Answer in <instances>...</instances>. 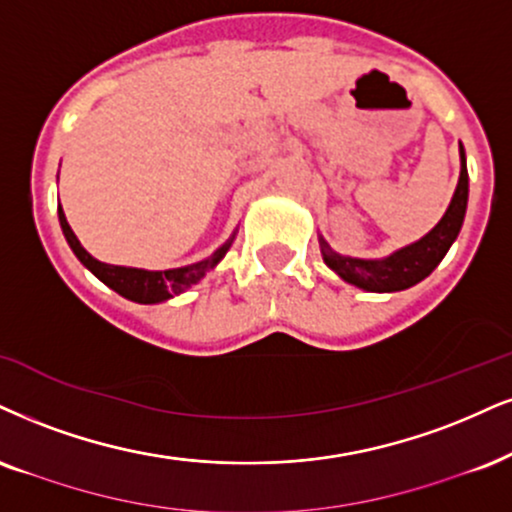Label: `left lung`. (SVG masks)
I'll use <instances>...</instances> for the list:
<instances>
[{"mask_svg":"<svg viewBox=\"0 0 512 512\" xmlns=\"http://www.w3.org/2000/svg\"><path fill=\"white\" fill-rule=\"evenodd\" d=\"M465 208H468V163H465V149L460 144V178L456 194H453L444 218L427 232L418 242L403 246L387 258H351L330 249V244L320 237V251L323 261L334 273L349 285L365 289V292H401L425 280L441 258L456 242L460 227H463Z\"/></svg>","mask_w":512,"mask_h":512,"instance_id":"1","label":"left lung"}]
</instances>
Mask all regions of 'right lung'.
Wrapping results in <instances>:
<instances>
[{
  "label": "right lung",
  "instance_id": "right-lung-1",
  "mask_svg": "<svg viewBox=\"0 0 512 512\" xmlns=\"http://www.w3.org/2000/svg\"><path fill=\"white\" fill-rule=\"evenodd\" d=\"M59 223L63 230V237H66L68 246L73 249V254L78 256V261L85 266L87 270H92L94 277L104 282L106 287H111L113 292H118L125 299L137 301V304H161V301L173 299L175 294H182L185 289L204 277L208 270H213L220 263V258L227 254V249L232 246V235L227 242L220 246V249L213 251L211 256L204 258V261L192 263V266L185 268H173V270H144V268H125V266H111V263H102L97 258L87 254L82 249V244L75 237V232L68 225L66 216H63V208L59 204Z\"/></svg>",
  "mask_w": 512,
  "mask_h": 512
}]
</instances>
